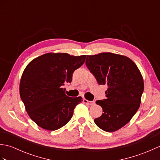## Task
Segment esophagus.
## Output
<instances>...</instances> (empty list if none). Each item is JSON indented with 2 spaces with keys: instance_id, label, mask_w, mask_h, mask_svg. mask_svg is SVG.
Listing matches in <instances>:
<instances>
[{
  "instance_id": "obj_1",
  "label": "esophagus",
  "mask_w": 160,
  "mask_h": 160,
  "mask_svg": "<svg viewBox=\"0 0 160 160\" xmlns=\"http://www.w3.org/2000/svg\"><path fill=\"white\" fill-rule=\"evenodd\" d=\"M84 102L85 103V104H89V105H91V106L95 104V102L94 101H89V100H87L86 99L84 100Z\"/></svg>"
}]
</instances>
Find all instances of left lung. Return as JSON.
I'll return each instance as SVG.
<instances>
[{
	"label": "left lung",
	"instance_id": "1",
	"mask_svg": "<svg viewBox=\"0 0 160 160\" xmlns=\"http://www.w3.org/2000/svg\"><path fill=\"white\" fill-rule=\"evenodd\" d=\"M86 65L100 85L107 84V99L97 100L103 113L94 122L102 130L114 132L131 120L140 106L144 80L135 63L120 54L105 52L87 56Z\"/></svg>",
	"mask_w": 160,
	"mask_h": 160
}]
</instances>
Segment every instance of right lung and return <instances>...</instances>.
Here are the masks:
<instances>
[{"label":"right lung","mask_w":160,"mask_h":160,"mask_svg":"<svg viewBox=\"0 0 160 160\" xmlns=\"http://www.w3.org/2000/svg\"><path fill=\"white\" fill-rule=\"evenodd\" d=\"M85 59L86 55L47 53L27 65L20 79V96L27 113L38 127L55 131L72 118L75 107L83 99L67 96L62 86L71 82L74 71Z\"/></svg>","instance_id":"1"}]
</instances>
